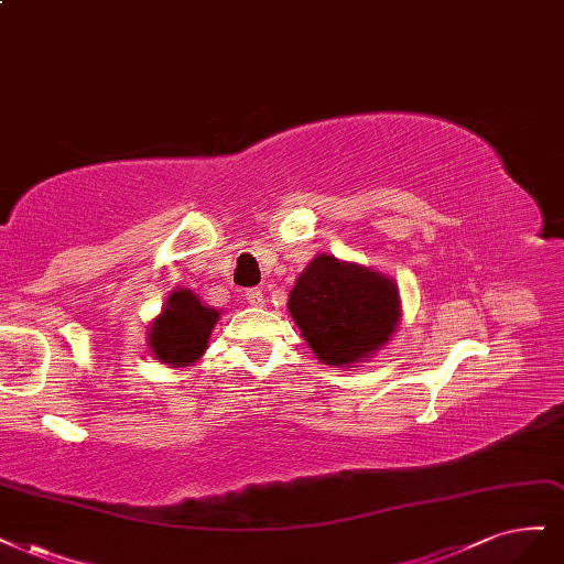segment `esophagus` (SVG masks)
<instances>
[{
  "instance_id": "esophagus-1",
  "label": "esophagus",
  "mask_w": 564,
  "mask_h": 564,
  "mask_svg": "<svg viewBox=\"0 0 564 564\" xmlns=\"http://www.w3.org/2000/svg\"><path fill=\"white\" fill-rule=\"evenodd\" d=\"M245 296H247V303H249V305H257V307H261V305L265 303V296H263V291H261V289H249Z\"/></svg>"
}]
</instances>
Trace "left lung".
Returning a JSON list of instances; mask_svg holds the SVG:
<instances>
[{
  "instance_id": "1",
  "label": "left lung",
  "mask_w": 564,
  "mask_h": 564,
  "mask_svg": "<svg viewBox=\"0 0 564 564\" xmlns=\"http://www.w3.org/2000/svg\"><path fill=\"white\" fill-rule=\"evenodd\" d=\"M289 315L322 364L368 361L392 338L401 319L394 280L371 268L317 254L289 294Z\"/></svg>"
}]
</instances>
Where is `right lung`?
Wrapping results in <instances>:
<instances>
[{
  "mask_svg": "<svg viewBox=\"0 0 564 564\" xmlns=\"http://www.w3.org/2000/svg\"><path fill=\"white\" fill-rule=\"evenodd\" d=\"M217 322V310L205 305L191 289L172 291L163 313L149 328L151 355L172 368L191 366L205 355L209 334Z\"/></svg>",
  "mask_w": 564,
  "mask_h": 564,
  "instance_id": "right-lung-1",
  "label": "right lung"
}]
</instances>
